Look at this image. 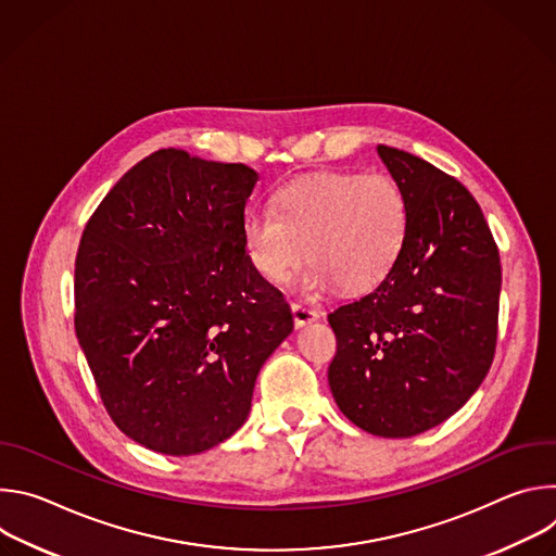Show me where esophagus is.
<instances>
[{"label":"esophagus","mask_w":556,"mask_h":556,"mask_svg":"<svg viewBox=\"0 0 556 556\" xmlns=\"http://www.w3.org/2000/svg\"><path fill=\"white\" fill-rule=\"evenodd\" d=\"M321 312L314 309V307H305L301 303H292V319H294V326L296 328H303V326H309L314 321H319Z\"/></svg>","instance_id":"esophagus-1"}]
</instances>
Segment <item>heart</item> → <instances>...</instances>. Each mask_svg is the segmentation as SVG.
<instances>
[{"mask_svg": "<svg viewBox=\"0 0 556 556\" xmlns=\"http://www.w3.org/2000/svg\"><path fill=\"white\" fill-rule=\"evenodd\" d=\"M407 200L384 174L319 172L286 182L273 211H251L242 242L251 266L270 283H286L303 264V290L339 283L345 292L376 288L401 257Z\"/></svg>", "mask_w": 556, "mask_h": 556, "instance_id": "b5f03b06", "label": "heart"}]
</instances>
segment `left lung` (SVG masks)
I'll use <instances>...</instances> for the list:
<instances>
[{
	"instance_id": "8db88e82",
	"label": "left lung",
	"mask_w": 556,
	"mask_h": 556,
	"mask_svg": "<svg viewBox=\"0 0 556 556\" xmlns=\"http://www.w3.org/2000/svg\"><path fill=\"white\" fill-rule=\"evenodd\" d=\"M407 200L393 270L328 321V380L339 409L380 438H412L451 418L486 378L497 343L500 251L475 198L407 151L378 144Z\"/></svg>"
}]
</instances>
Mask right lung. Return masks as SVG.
<instances>
[{
  "mask_svg": "<svg viewBox=\"0 0 556 556\" xmlns=\"http://www.w3.org/2000/svg\"><path fill=\"white\" fill-rule=\"evenodd\" d=\"M255 185L247 165L153 151L78 244L76 339L114 425L155 453L195 455L240 429L262 365L294 328L244 253Z\"/></svg>",
  "mask_w": 556,
  "mask_h": 556,
  "instance_id": "add662e5",
  "label": "right lung"
}]
</instances>
